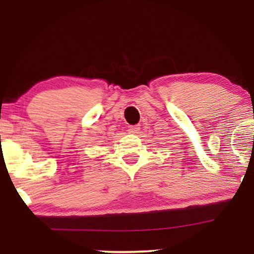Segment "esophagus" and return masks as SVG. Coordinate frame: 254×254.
Here are the masks:
<instances>
[{
	"mask_svg": "<svg viewBox=\"0 0 254 254\" xmlns=\"http://www.w3.org/2000/svg\"><path fill=\"white\" fill-rule=\"evenodd\" d=\"M141 127L137 126V125H135V126H130L129 128H128V131H129L130 134H137L138 131H140Z\"/></svg>",
	"mask_w": 254,
	"mask_h": 254,
	"instance_id": "34e87169",
	"label": "esophagus"
}]
</instances>
